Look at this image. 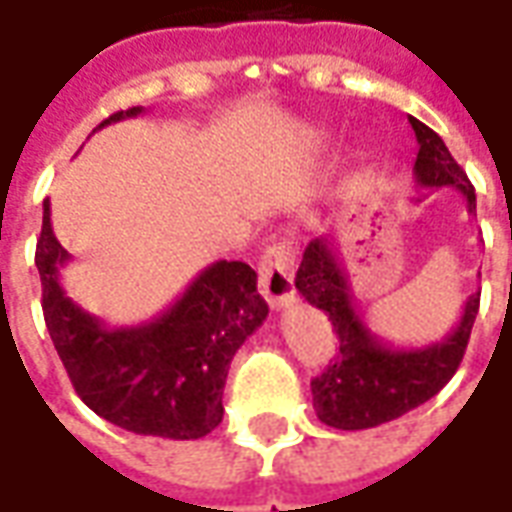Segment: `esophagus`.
I'll return each mask as SVG.
<instances>
[{
  "label": "esophagus",
  "instance_id": "esophagus-1",
  "mask_svg": "<svg viewBox=\"0 0 512 512\" xmlns=\"http://www.w3.org/2000/svg\"><path fill=\"white\" fill-rule=\"evenodd\" d=\"M293 266H296V249L290 241L271 244L260 257V293L266 296L271 307H288L296 288H293Z\"/></svg>",
  "mask_w": 512,
  "mask_h": 512
}]
</instances>
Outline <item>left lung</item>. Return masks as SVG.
Returning a JSON list of instances; mask_svg holds the SVG:
<instances>
[{
	"label": "left lung",
	"instance_id": "1",
	"mask_svg": "<svg viewBox=\"0 0 512 512\" xmlns=\"http://www.w3.org/2000/svg\"><path fill=\"white\" fill-rule=\"evenodd\" d=\"M417 136L414 178L428 189H455L466 200L469 216H477V197L466 172L433 128L408 117ZM419 202V200H414ZM296 288L307 304L329 315L340 354L321 376L312 378V406L321 422L337 430H365L403 417L439 392L461 365L463 351L480 310V293L463 304L461 321L444 340L422 348H395L370 332L356 312L354 293L340 255L329 235L310 241L296 271Z\"/></svg>",
	"mask_w": 512,
	"mask_h": 512
}]
</instances>
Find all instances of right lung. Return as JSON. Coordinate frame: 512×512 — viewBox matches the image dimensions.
Listing matches in <instances>:
<instances>
[{"instance_id": "1", "label": "right lung", "mask_w": 512, "mask_h": 512, "mask_svg": "<svg viewBox=\"0 0 512 512\" xmlns=\"http://www.w3.org/2000/svg\"><path fill=\"white\" fill-rule=\"evenodd\" d=\"M142 112H117L98 128ZM68 260L46 200L35 252L43 318L84 406L139 436H208L224 417L222 392L235 351L268 315L255 271L241 260H219L153 321L112 329L65 293L60 268Z\"/></svg>"}]
</instances>
